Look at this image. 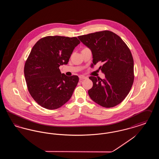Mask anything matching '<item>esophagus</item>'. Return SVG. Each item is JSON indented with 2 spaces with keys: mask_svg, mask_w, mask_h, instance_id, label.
I'll use <instances>...</instances> for the list:
<instances>
[{
  "mask_svg": "<svg viewBox=\"0 0 159 159\" xmlns=\"http://www.w3.org/2000/svg\"><path fill=\"white\" fill-rule=\"evenodd\" d=\"M87 79V77H86V76H79V79H80V80H84V79Z\"/></svg>",
  "mask_w": 159,
  "mask_h": 159,
  "instance_id": "obj_1",
  "label": "esophagus"
}]
</instances>
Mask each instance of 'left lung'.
I'll use <instances>...</instances> for the list:
<instances>
[{
  "label": "left lung",
  "instance_id": "left-lung-1",
  "mask_svg": "<svg viewBox=\"0 0 159 159\" xmlns=\"http://www.w3.org/2000/svg\"><path fill=\"white\" fill-rule=\"evenodd\" d=\"M91 49L93 63L104 64L99 69L105 79L89 77L93 86L88 94L99 106L111 108L121 103L130 90L134 80V60L128 46L118 35L108 30L78 36Z\"/></svg>",
  "mask_w": 159,
  "mask_h": 159
}]
</instances>
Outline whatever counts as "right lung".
I'll return each mask as SVG.
<instances>
[{
    "label": "right lung",
    "mask_w": 159,
    "mask_h": 159,
    "mask_svg": "<svg viewBox=\"0 0 159 159\" xmlns=\"http://www.w3.org/2000/svg\"><path fill=\"white\" fill-rule=\"evenodd\" d=\"M80 43L76 37L46 36L33 47L24 71L29 92L39 105L55 110L71 97L79 77L62 74L59 67L68 63Z\"/></svg>",
    "instance_id": "right-lung-1"
}]
</instances>
